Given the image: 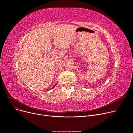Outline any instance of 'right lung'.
<instances>
[{
  "mask_svg": "<svg viewBox=\"0 0 133 133\" xmlns=\"http://www.w3.org/2000/svg\"><path fill=\"white\" fill-rule=\"evenodd\" d=\"M53 86V87H52V88H53V87H54V86ZM52 88H51V89H52Z\"/></svg>",
  "mask_w": 133,
  "mask_h": 133,
  "instance_id": "right-lung-1",
  "label": "right lung"
}]
</instances>
